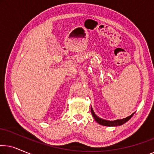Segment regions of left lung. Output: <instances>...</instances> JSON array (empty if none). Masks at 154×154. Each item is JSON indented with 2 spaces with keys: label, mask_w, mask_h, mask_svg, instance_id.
Masks as SVG:
<instances>
[{
  "label": "left lung",
  "mask_w": 154,
  "mask_h": 154,
  "mask_svg": "<svg viewBox=\"0 0 154 154\" xmlns=\"http://www.w3.org/2000/svg\"><path fill=\"white\" fill-rule=\"evenodd\" d=\"M91 113L92 116H93L94 119L95 121L97 122L99 124H100V125H104V126H119V125H122L123 124L125 123L126 122L129 121V120L131 119L132 116L134 115V113H132V115L129 116L128 117H126L125 119H119V120H116V121H107V120H104V119H101V118L98 117L97 116L95 113H94V111L92 110V107H91Z\"/></svg>",
  "instance_id": "1"
}]
</instances>
